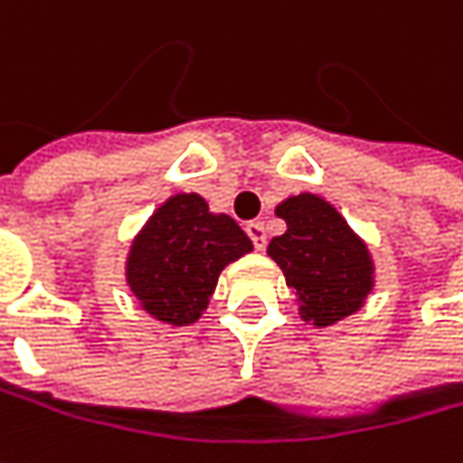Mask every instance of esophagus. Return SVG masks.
Masks as SVG:
<instances>
[{"instance_id": "1", "label": "esophagus", "mask_w": 463, "mask_h": 463, "mask_svg": "<svg viewBox=\"0 0 463 463\" xmlns=\"http://www.w3.org/2000/svg\"><path fill=\"white\" fill-rule=\"evenodd\" d=\"M246 235L251 238V243H254V249H265L268 246V232H265V225L260 222V220H251V222H246Z\"/></svg>"}]
</instances>
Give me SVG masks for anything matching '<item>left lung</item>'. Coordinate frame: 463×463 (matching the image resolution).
Wrapping results in <instances>:
<instances>
[{
    "instance_id": "obj_1",
    "label": "left lung",
    "mask_w": 463,
    "mask_h": 463,
    "mask_svg": "<svg viewBox=\"0 0 463 463\" xmlns=\"http://www.w3.org/2000/svg\"><path fill=\"white\" fill-rule=\"evenodd\" d=\"M275 214L288 228L270 241L268 254L297 291L302 317L313 326H331L353 316L373 286L365 243L328 201L313 193L286 198Z\"/></svg>"
}]
</instances>
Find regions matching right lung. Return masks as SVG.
Masks as SVG:
<instances>
[{"label":"right lung","instance_id":"add662e5","mask_svg":"<svg viewBox=\"0 0 463 463\" xmlns=\"http://www.w3.org/2000/svg\"><path fill=\"white\" fill-rule=\"evenodd\" d=\"M251 251V241L228 214H212L198 193L172 195L135 238L127 280L143 310L188 326L214 294L225 265Z\"/></svg>","mask_w":463,"mask_h":463}]
</instances>
